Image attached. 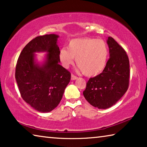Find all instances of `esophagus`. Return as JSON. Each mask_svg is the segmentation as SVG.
Masks as SVG:
<instances>
[{
	"label": "esophagus",
	"instance_id": "1",
	"mask_svg": "<svg viewBox=\"0 0 147 147\" xmlns=\"http://www.w3.org/2000/svg\"><path fill=\"white\" fill-rule=\"evenodd\" d=\"M77 78H78V77L74 76V74H71V80H76Z\"/></svg>",
	"mask_w": 147,
	"mask_h": 147
}]
</instances>
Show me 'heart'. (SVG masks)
Masks as SVG:
<instances>
[{
    "label": "heart",
    "instance_id": "b5f03b06",
    "mask_svg": "<svg viewBox=\"0 0 147 147\" xmlns=\"http://www.w3.org/2000/svg\"><path fill=\"white\" fill-rule=\"evenodd\" d=\"M109 54L108 47L102 39L90 38L73 39L67 49H61L59 59L65 68H68L76 58L78 69L87 76H96L106 67Z\"/></svg>",
    "mask_w": 147,
    "mask_h": 147
}]
</instances>
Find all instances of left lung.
Segmentation results:
<instances>
[{
    "label": "left lung",
    "mask_w": 147,
    "mask_h": 147,
    "mask_svg": "<svg viewBox=\"0 0 147 147\" xmlns=\"http://www.w3.org/2000/svg\"><path fill=\"white\" fill-rule=\"evenodd\" d=\"M109 58L102 73L91 78L83 94L95 108L107 109L120 100L128 88L130 78L129 59L123 47L108 37Z\"/></svg>",
    "instance_id": "left-lung-1"
}]
</instances>
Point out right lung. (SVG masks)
<instances>
[{
    "label": "right lung",
    "mask_w": 147,
    "mask_h": 147,
    "mask_svg": "<svg viewBox=\"0 0 147 147\" xmlns=\"http://www.w3.org/2000/svg\"><path fill=\"white\" fill-rule=\"evenodd\" d=\"M59 36H38L24 47L16 68V79L23 100L34 109L50 112L56 108L71 80V73L59 64ZM46 51L41 65L34 59L36 52Z\"/></svg>",
    "instance_id": "right-lung-1"
}]
</instances>
